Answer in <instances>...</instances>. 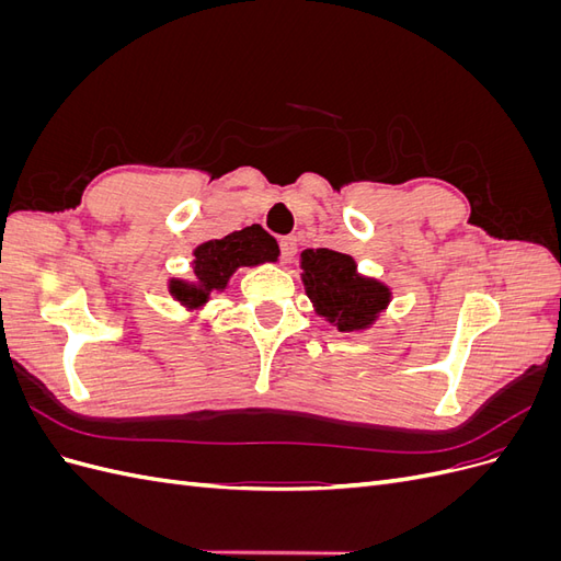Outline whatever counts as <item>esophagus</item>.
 Segmentation results:
<instances>
[{
  "instance_id": "1",
  "label": "esophagus",
  "mask_w": 561,
  "mask_h": 561,
  "mask_svg": "<svg viewBox=\"0 0 561 561\" xmlns=\"http://www.w3.org/2000/svg\"><path fill=\"white\" fill-rule=\"evenodd\" d=\"M295 254H297V239H295V236H283V239H280V260L293 262Z\"/></svg>"
}]
</instances>
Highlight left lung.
<instances>
[{
  "label": "left lung",
  "instance_id": "left-lung-1",
  "mask_svg": "<svg viewBox=\"0 0 561 561\" xmlns=\"http://www.w3.org/2000/svg\"><path fill=\"white\" fill-rule=\"evenodd\" d=\"M301 280L313 309L339 332L367 330L388 307V285L358 274L351 254L311 248L301 252Z\"/></svg>",
  "mask_w": 561,
  "mask_h": 561
}]
</instances>
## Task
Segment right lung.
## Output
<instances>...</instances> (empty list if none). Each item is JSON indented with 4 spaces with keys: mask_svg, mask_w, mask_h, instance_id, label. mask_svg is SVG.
Returning <instances> with one entry per match:
<instances>
[{
    "mask_svg": "<svg viewBox=\"0 0 561 561\" xmlns=\"http://www.w3.org/2000/svg\"><path fill=\"white\" fill-rule=\"evenodd\" d=\"M278 254V243L260 225H252L225 236V239L201 243L194 250L192 262L194 280L173 278L168 283V290L184 309L196 311L206 307L213 293L225 290L236 268L276 262Z\"/></svg>",
    "mask_w": 561,
    "mask_h": 561,
    "instance_id": "1",
    "label": "right lung"
}]
</instances>
